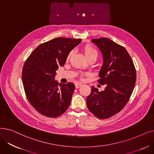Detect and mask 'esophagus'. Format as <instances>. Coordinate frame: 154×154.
Here are the masks:
<instances>
[{"mask_svg":"<svg viewBox=\"0 0 154 154\" xmlns=\"http://www.w3.org/2000/svg\"><path fill=\"white\" fill-rule=\"evenodd\" d=\"M81 85H82V84H81V83H76V84H75V88H79Z\"/></svg>","mask_w":154,"mask_h":154,"instance_id":"34e87169","label":"esophagus"}]
</instances>
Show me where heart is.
<instances>
[{"instance_id": "obj_1", "label": "heart", "mask_w": 154, "mask_h": 154, "mask_svg": "<svg viewBox=\"0 0 154 154\" xmlns=\"http://www.w3.org/2000/svg\"><path fill=\"white\" fill-rule=\"evenodd\" d=\"M84 54H85L87 59L95 58L96 59L98 57V55H99V52H98L97 50L95 48H94V47H92V45H87L84 47ZM72 54V52H69V54L67 55V59H69L70 58V57L71 56Z\"/></svg>"}]
</instances>
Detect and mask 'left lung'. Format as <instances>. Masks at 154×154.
Here are the masks:
<instances>
[{"label": "left lung", "mask_w": 154, "mask_h": 154, "mask_svg": "<svg viewBox=\"0 0 154 154\" xmlns=\"http://www.w3.org/2000/svg\"><path fill=\"white\" fill-rule=\"evenodd\" d=\"M92 42L101 51L103 60L98 82L106 87L101 92L92 87L87 106L95 117L108 119L122 110L130 99L136 82V70L123 46L106 37L92 39Z\"/></svg>", "instance_id": "obj_1"}]
</instances>
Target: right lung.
Returning <instances> with one entry per match:
<instances>
[{
  "label": "right lung",
  "mask_w": 154,
  "mask_h": 154,
  "mask_svg": "<svg viewBox=\"0 0 154 154\" xmlns=\"http://www.w3.org/2000/svg\"><path fill=\"white\" fill-rule=\"evenodd\" d=\"M82 40L58 37L39 45L22 69L24 91L30 103L40 114L57 117L69 108L75 85L59 84L56 70L64 66L67 55Z\"/></svg>",
  "instance_id": "add662e5"
}]
</instances>
